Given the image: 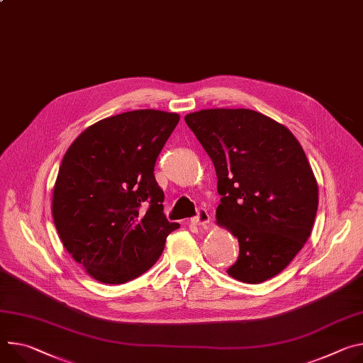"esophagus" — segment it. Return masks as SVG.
Segmentation results:
<instances>
[{"instance_id":"34e87169","label":"esophagus","mask_w":363,"mask_h":363,"mask_svg":"<svg viewBox=\"0 0 363 363\" xmlns=\"http://www.w3.org/2000/svg\"><path fill=\"white\" fill-rule=\"evenodd\" d=\"M191 223L196 224V225H206L210 223V214L207 213L206 208L200 207L199 210H196V216L191 218Z\"/></svg>"}]
</instances>
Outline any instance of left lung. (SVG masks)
<instances>
[{"label":"left lung","mask_w":363,"mask_h":363,"mask_svg":"<svg viewBox=\"0 0 363 363\" xmlns=\"http://www.w3.org/2000/svg\"><path fill=\"white\" fill-rule=\"evenodd\" d=\"M185 123L214 163L217 221L239 240L227 274L246 284L278 275L317 214V181L301 145L285 125L246 108L201 110Z\"/></svg>","instance_id":"8db88e82"}]
</instances>
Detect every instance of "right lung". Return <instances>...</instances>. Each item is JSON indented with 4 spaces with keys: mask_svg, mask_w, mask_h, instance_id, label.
I'll return each instance as SVG.
<instances>
[{
    "mask_svg": "<svg viewBox=\"0 0 363 363\" xmlns=\"http://www.w3.org/2000/svg\"><path fill=\"white\" fill-rule=\"evenodd\" d=\"M179 121L136 110L88 127L65 153L53 188L59 238L96 281L124 284L150 269L169 233L155 163Z\"/></svg>",
    "mask_w": 363,
    "mask_h": 363,
    "instance_id": "right-lung-1",
    "label": "right lung"
}]
</instances>
